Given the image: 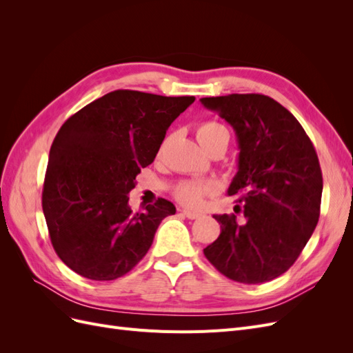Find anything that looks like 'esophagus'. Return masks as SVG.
Here are the masks:
<instances>
[{
	"label": "esophagus",
	"mask_w": 353,
	"mask_h": 353,
	"mask_svg": "<svg viewBox=\"0 0 353 353\" xmlns=\"http://www.w3.org/2000/svg\"><path fill=\"white\" fill-rule=\"evenodd\" d=\"M181 213H183V215L185 216V218H188V219H197V218H200L201 216V213H197V212H191V210H181Z\"/></svg>",
	"instance_id": "esophagus-1"
}]
</instances>
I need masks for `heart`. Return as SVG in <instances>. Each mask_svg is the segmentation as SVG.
I'll return each instance as SVG.
<instances>
[{"label": "heart", "instance_id": "b5f03b06", "mask_svg": "<svg viewBox=\"0 0 353 353\" xmlns=\"http://www.w3.org/2000/svg\"><path fill=\"white\" fill-rule=\"evenodd\" d=\"M197 140L210 152L213 147L222 145L225 147L230 143V131L228 128L218 121H205L197 126ZM218 185L212 181H181L174 188V196L178 201L188 208H199L205 197L215 194Z\"/></svg>", "mask_w": 353, "mask_h": 353}]
</instances>
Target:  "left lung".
Listing matches in <instances>:
<instances>
[{
	"mask_svg": "<svg viewBox=\"0 0 353 353\" xmlns=\"http://www.w3.org/2000/svg\"><path fill=\"white\" fill-rule=\"evenodd\" d=\"M236 131L239 172L228 188L243 218L213 215L219 237L203 250L227 279L271 281L296 262L318 223L323 174L312 141L280 103L263 94L200 99Z\"/></svg>",
	"mask_w": 353,
	"mask_h": 353,
	"instance_id": "1",
	"label": "left lung"
}]
</instances>
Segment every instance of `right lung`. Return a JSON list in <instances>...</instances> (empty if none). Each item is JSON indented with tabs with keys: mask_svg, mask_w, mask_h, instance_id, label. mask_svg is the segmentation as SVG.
<instances>
[{
	"mask_svg": "<svg viewBox=\"0 0 353 353\" xmlns=\"http://www.w3.org/2000/svg\"><path fill=\"white\" fill-rule=\"evenodd\" d=\"M194 100L116 90L61 125L50 150L42 210L52 248L72 271L110 281L144 258L159 223L176 209L159 197L134 213L128 193L170 123Z\"/></svg>",
	"mask_w": 353,
	"mask_h": 353,
	"instance_id": "obj_1",
	"label": "right lung"
}]
</instances>
